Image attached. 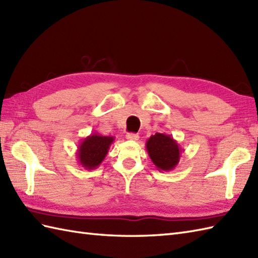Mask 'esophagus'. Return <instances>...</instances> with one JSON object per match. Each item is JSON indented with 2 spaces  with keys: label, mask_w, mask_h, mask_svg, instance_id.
<instances>
[{
  "label": "esophagus",
  "mask_w": 258,
  "mask_h": 258,
  "mask_svg": "<svg viewBox=\"0 0 258 258\" xmlns=\"http://www.w3.org/2000/svg\"><path fill=\"white\" fill-rule=\"evenodd\" d=\"M126 139L130 141H138L140 139V136L139 134H135V133H127L126 134Z\"/></svg>",
  "instance_id": "34e87169"
}]
</instances>
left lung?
Masks as SVG:
<instances>
[{
    "instance_id": "left-lung-1",
    "label": "left lung",
    "mask_w": 258,
    "mask_h": 258,
    "mask_svg": "<svg viewBox=\"0 0 258 258\" xmlns=\"http://www.w3.org/2000/svg\"><path fill=\"white\" fill-rule=\"evenodd\" d=\"M146 151L156 169L160 172L172 171L177 166L184 150L172 135L156 133L146 141Z\"/></svg>"
}]
</instances>
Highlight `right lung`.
<instances>
[{
	"label": "right lung",
	"mask_w": 258,
	"mask_h": 258,
	"mask_svg": "<svg viewBox=\"0 0 258 258\" xmlns=\"http://www.w3.org/2000/svg\"><path fill=\"white\" fill-rule=\"evenodd\" d=\"M113 142L114 136H103L98 133H93L82 140L76 150L80 165L85 169L97 168L107 155Z\"/></svg>",
	"instance_id": "right-lung-1"
}]
</instances>
